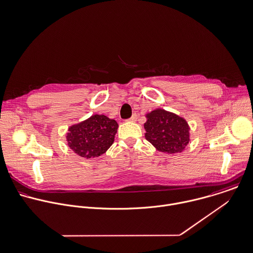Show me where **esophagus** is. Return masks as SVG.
Listing matches in <instances>:
<instances>
[{
	"instance_id": "esophagus-1",
	"label": "esophagus",
	"mask_w": 253,
	"mask_h": 253,
	"mask_svg": "<svg viewBox=\"0 0 253 253\" xmlns=\"http://www.w3.org/2000/svg\"><path fill=\"white\" fill-rule=\"evenodd\" d=\"M137 118H138L137 114H133V115H132V117H131L130 119H128V121H130V122H135V121L137 120Z\"/></svg>"
}]
</instances>
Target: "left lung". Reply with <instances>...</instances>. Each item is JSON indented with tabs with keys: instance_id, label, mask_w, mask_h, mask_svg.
<instances>
[{
	"instance_id": "8db88e82",
	"label": "left lung",
	"mask_w": 253,
	"mask_h": 253,
	"mask_svg": "<svg viewBox=\"0 0 253 253\" xmlns=\"http://www.w3.org/2000/svg\"><path fill=\"white\" fill-rule=\"evenodd\" d=\"M145 116V137L156 151L176 154L186 150L191 141V127L184 117L163 108L153 109Z\"/></svg>"
}]
</instances>
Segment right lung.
Instances as JSON below:
<instances>
[{
    "label": "right lung",
    "instance_id": "obj_1",
    "mask_svg": "<svg viewBox=\"0 0 253 253\" xmlns=\"http://www.w3.org/2000/svg\"><path fill=\"white\" fill-rule=\"evenodd\" d=\"M118 124L104 114H94L68 127L67 146L77 155L86 159L99 157L114 142Z\"/></svg>",
    "mask_w": 253,
    "mask_h": 253
}]
</instances>
